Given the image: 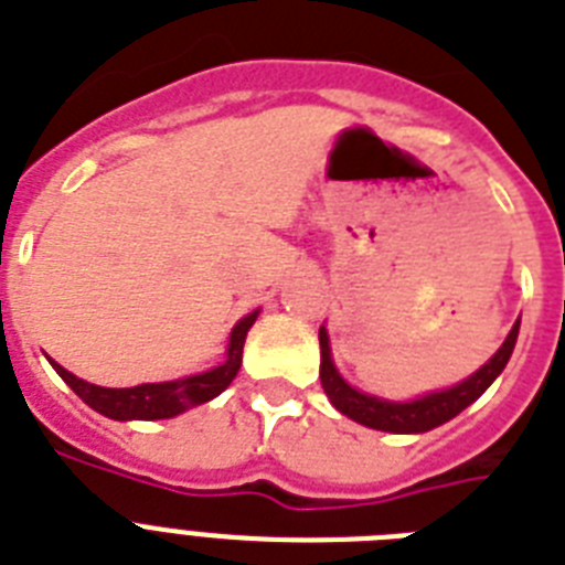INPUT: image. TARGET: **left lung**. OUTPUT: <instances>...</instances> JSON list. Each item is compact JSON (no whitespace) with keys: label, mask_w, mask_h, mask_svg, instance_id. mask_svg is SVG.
I'll use <instances>...</instances> for the list:
<instances>
[{"label":"left lung","mask_w":565,"mask_h":565,"mask_svg":"<svg viewBox=\"0 0 565 565\" xmlns=\"http://www.w3.org/2000/svg\"><path fill=\"white\" fill-rule=\"evenodd\" d=\"M516 332H520V323H514L500 352L484 363L477 375H470L468 381H461L454 390L424 395V398L409 401V404H393V401H381L358 393L338 375L332 355H329V334H326V329H320V384H323V393L329 395L334 407L343 416L352 418V422L363 424V427L384 433H427L433 427H439V424L450 422L454 416H459L461 409L473 404L497 381V375L505 370L508 358L514 352Z\"/></svg>","instance_id":"obj_1"}]
</instances>
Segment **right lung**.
<instances>
[{"label":"right lung","mask_w":565,"mask_h":565,"mask_svg":"<svg viewBox=\"0 0 565 565\" xmlns=\"http://www.w3.org/2000/svg\"><path fill=\"white\" fill-rule=\"evenodd\" d=\"M254 320L256 311L236 323V329L231 332L227 361L222 363V366L202 372V375L181 377V381L141 384L129 386V390H106V386L86 384V381H81V377L72 375L68 370H63L60 363L51 361V366H54L65 384L72 386L74 393L81 395L88 407L97 409L100 416L115 418V422H129V418H138V422L172 418L179 416V413H184V409L199 407L204 401L216 398L218 393H225L227 386H231V381L236 377V372H239L242 366V347H245V338H248V329L254 326Z\"/></svg>","instance_id":"right-lung-1"}]
</instances>
